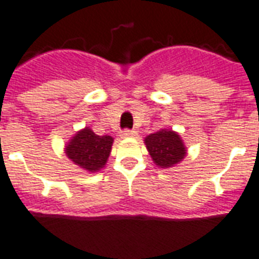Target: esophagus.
Returning <instances> with one entry per match:
<instances>
[{
	"instance_id": "34e87169",
	"label": "esophagus",
	"mask_w": 259,
	"mask_h": 259,
	"mask_svg": "<svg viewBox=\"0 0 259 259\" xmlns=\"http://www.w3.org/2000/svg\"><path fill=\"white\" fill-rule=\"evenodd\" d=\"M123 138H129V137H134V136H137V132L136 130H123L121 134Z\"/></svg>"
}]
</instances>
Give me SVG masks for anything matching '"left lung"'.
Listing matches in <instances>:
<instances>
[{
    "mask_svg": "<svg viewBox=\"0 0 259 259\" xmlns=\"http://www.w3.org/2000/svg\"><path fill=\"white\" fill-rule=\"evenodd\" d=\"M152 160L159 168H169L186 157L187 148L179 133L172 129H160L144 138Z\"/></svg>",
    "mask_w": 259,
    "mask_h": 259,
    "instance_id": "obj_1",
    "label": "left lung"
}]
</instances>
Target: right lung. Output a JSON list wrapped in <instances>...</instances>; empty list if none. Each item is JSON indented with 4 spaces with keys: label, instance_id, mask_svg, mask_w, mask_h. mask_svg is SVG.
<instances>
[{
    "label": "right lung",
    "instance_id": "obj_1",
    "mask_svg": "<svg viewBox=\"0 0 259 259\" xmlns=\"http://www.w3.org/2000/svg\"><path fill=\"white\" fill-rule=\"evenodd\" d=\"M114 138L111 136H98L85 126L73 134L65 144V155L73 164L88 174L99 172L106 167L111 153Z\"/></svg>",
    "mask_w": 259,
    "mask_h": 259
}]
</instances>
